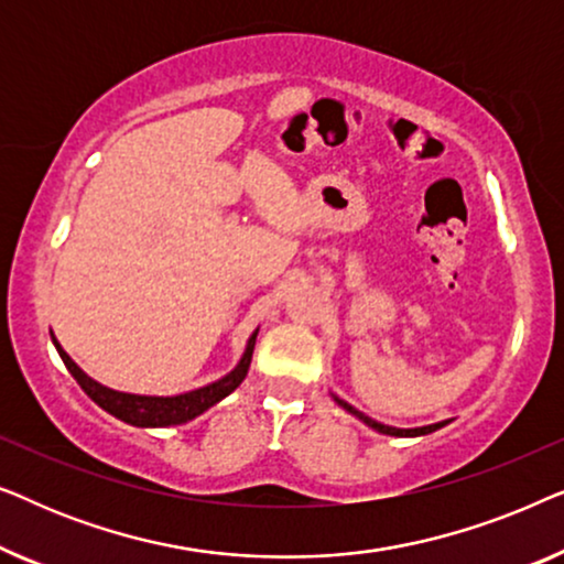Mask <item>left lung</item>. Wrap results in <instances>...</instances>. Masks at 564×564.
I'll return each mask as SVG.
<instances>
[{"label":"left lung","instance_id":"8db88e82","mask_svg":"<svg viewBox=\"0 0 564 564\" xmlns=\"http://www.w3.org/2000/svg\"><path fill=\"white\" fill-rule=\"evenodd\" d=\"M336 403L341 405V408H346V411H349L351 415H357L359 421H365L369 429L380 431V434H388V436H423V434H431V431L446 426V421H442V423H431V426H421V429H392V426H384V423H377L375 419H369V415H365V413H359L357 408H351V405L346 403V400H341V398H336Z\"/></svg>","mask_w":564,"mask_h":564}]
</instances>
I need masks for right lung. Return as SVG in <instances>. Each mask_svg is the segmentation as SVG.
<instances>
[{"label": "right lung", "mask_w": 564, "mask_h": 564, "mask_svg": "<svg viewBox=\"0 0 564 564\" xmlns=\"http://www.w3.org/2000/svg\"><path fill=\"white\" fill-rule=\"evenodd\" d=\"M56 349L64 359V365L68 372L74 375V380L82 384V390L95 400V403L107 411L115 419L130 423V426H141V429H159V426H180V423H187L195 419V415L205 413L207 408H213L218 400L230 395L238 384L243 382L246 372H249L251 365V354H253V344H257V334L249 338V346H246L241 361L234 372H228L223 380L205 384V388L184 392V395H172V398H159V395H130V392H118L105 388L82 372L79 367L74 365L72 357L61 349V344L53 338Z\"/></svg>", "instance_id": "obj_1"}]
</instances>
